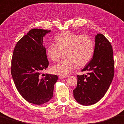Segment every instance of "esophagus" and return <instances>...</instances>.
Returning <instances> with one entry per match:
<instances>
[{
  "label": "esophagus",
  "mask_w": 124,
  "mask_h": 124,
  "mask_svg": "<svg viewBox=\"0 0 124 124\" xmlns=\"http://www.w3.org/2000/svg\"><path fill=\"white\" fill-rule=\"evenodd\" d=\"M69 76L68 75H62V74H60L59 76V78L60 79H63L64 78H68Z\"/></svg>",
  "instance_id": "1"
}]
</instances>
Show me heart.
I'll list each match as a JSON object with an SVG mask.
<instances>
[{
  "label": "heart",
  "instance_id": "1",
  "mask_svg": "<svg viewBox=\"0 0 124 124\" xmlns=\"http://www.w3.org/2000/svg\"><path fill=\"white\" fill-rule=\"evenodd\" d=\"M56 44H49L46 55L52 62L59 60L62 52H65L66 59L52 68L53 73L68 75L78 68L88 64L94 55V44L90 36L64 31L54 38Z\"/></svg>",
  "mask_w": 124,
  "mask_h": 124
}]
</instances>
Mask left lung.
Here are the masks:
<instances>
[{
	"label": "left lung",
	"mask_w": 124,
	"mask_h": 124,
	"mask_svg": "<svg viewBox=\"0 0 124 124\" xmlns=\"http://www.w3.org/2000/svg\"><path fill=\"white\" fill-rule=\"evenodd\" d=\"M94 55L82 71L87 75H78L77 87L74 92L76 101L84 105L98 102L109 88L114 75V60L110 42L103 34L95 37Z\"/></svg>",
	"instance_id": "1"
}]
</instances>
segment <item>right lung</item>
Masks as SVG:
<instances>
[{
	"label": "right lung",
	"mask_w": 124,
	"mask_h": 124,
	"mask_svg": "<svg viewBox=\"0 0 124 124\" xmlns=\"http://www.w3.org/2000/svg\"><path fill=\"white\" fill-rule=\"evenodd\" d=\"M50 30L33 28L16 43L11 59V72L14 84L21 96L27 102L40 105L52 98L55 75L40 74L49 62L43 44L44 36Z\"/></svg>",
	"instance_id": "right-lung-1"
}]
</instances>
